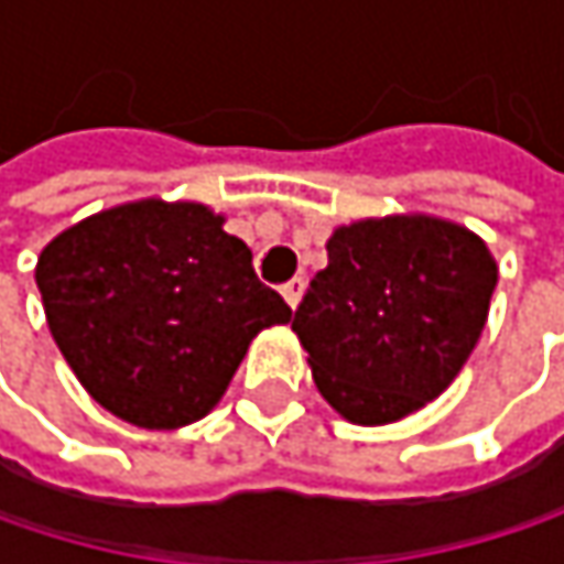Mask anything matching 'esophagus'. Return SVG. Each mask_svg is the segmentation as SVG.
<instances>
[{"mask_svg":"<svg viewBox=\"0 0 564 564\" xmlns=\"http://www.w3.org/2000/svg\"><path fill=\"white\" fill-rule=\"evenodd\" d=\"M303 286H306V283H303V278H293V281H286L281 286L283 300H286L293 310H296V303H300V296H303Z\"/></svg>","mask_w":564,"mask_h":564,"instance_id":"obj_1","label":"esophagus"}]
</instances>
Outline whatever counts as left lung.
<instances>
[{"label":"left lung","instance_id":"8db88e82","mask_svg":"<svg viewBox=\"0 0 564 564\" xmlns=\"http://www.w3.org/2000/svg\"><path fill=\"white\" fill-rule=\"evenodd\" d=\"M293 333L319 394L356 424H389L470 359L497 286L487 245L451 221L394 215L336 228Z\"/></svg>","mask_w":564,"mask_h":564}]
</instances>
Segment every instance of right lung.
Returning a JSON list of instances; mask_svg holds the SVG:
<instances>
[{"instance_id": "obj_1", "label": "right lung", "mask_w": 564, "mask_h": 564, "mask_svg": "<svg viewBox=\"0 0 564 564\" xmlns=\"http://www.w3.org/2000/svg\"><path fill=\"white\" fill-rule=\"evenodd\" d=\"M221 221L195 202L147 198L61 231L39 258L61 356L97 404L137 427L205 417L251 339L290 319Z\"/></svg>"}]
</instances>
